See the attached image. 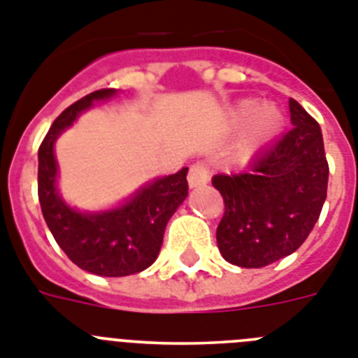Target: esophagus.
I'll return each instance as SVG.
<instances>
[{"label": "esophagus", "instance_id": "34e87169", "mask_svg": "<svg viewBox=\"0 0 358 358\" xmlns=\"http://www.w3.org/2000/svg\"><path fill=\"white\" fill-rule=\"evenodd\" d=\"M189 185L191 187H200V185H206L209 182V169L208 165L199 162V164H193L189 167V174H187Z\"/></svg>", "mask_w": 358, "mask_h": 358}]
</instances>
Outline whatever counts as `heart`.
<instances>
[{"mask_svg":"<svg viewBox=\"0 0 358 358\" xmlns=\"http://www.w3.org/2000/svg\"><path fill=\"white\" fill-rule=\"evenodd\" d=\"M254 110L255 104L250 103V101L248 103L241 104V115H243V117H250V115L254 113ZM278 119H280V113L275 112L274 108H270V106H263V108L257 110V113H255V127L254 130H252V138H250L248 143H246V150L254 149V145L259 141L261 130H266L268 127H272Z\"/></svg>","mask_w":358,"mask_h":358,"instance_id":"b5f03b06","label":"heart"}]
</instances>
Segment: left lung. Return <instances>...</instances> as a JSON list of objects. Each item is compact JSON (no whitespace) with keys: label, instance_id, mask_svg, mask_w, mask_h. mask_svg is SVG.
<instances>
[{"label":"left lung","instance_id":"obj_1","mask_svg":"<svg viewBox=\"0 0 358 358\" xmlns=\"http://www.w3.org/2000/svg\"><path fill=\"white\" fill-rule=\"evenodd\" d=\"M292 129L264 147L248 171L215 174L224 200L217 245L228 263L261 268L300 248L327 196L329 165L320 124L289 99Z\"/></svg>","mask_w":358,"mask_h":358}]
</instances>
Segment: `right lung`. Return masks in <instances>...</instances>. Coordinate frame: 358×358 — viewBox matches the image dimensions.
I'll return each mask as SVG.
<instances>
[{
	"instance_id": "right-lung-1",
	"label": "right lung",
	"mask_w": 358,
	"mask_h": 358,
	"mask_svg": "<svg viewBox=\"0 0 358 358\" xmlns=\"http://www.w3.org/2000/svg\"><path fill=\"white\" fill-rule=\"evenodd\" d=\"M113 90H97L64 110L53 121L38 149V200L58 246L86 272L106 278L138 274L156 261L165 226L187 196V169L154 180L130 202L106 213L84 215L58 196L53 145L94 101L112 97Z\"/></svg>"
}]
</instances>
